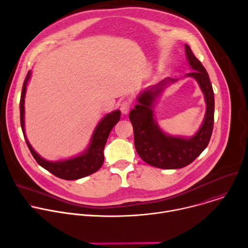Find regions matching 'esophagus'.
Here are the masks:
<instances>
[{
	"label": "esophagus",
	"instance_id": "obj_1",
	"mask_svg": "<svg viewBox=\"0 0 248 248\" xmlns=\"http://www.w3.org/2000/svg\"><path fill=\"white\" fill-rule=\"evenodd\" d=\"M130 107H131V101L130 100H124L121 104V107H120L121 108V112L124 115H126L129 112Z\"/></svg>",
	"mask_w": 248,
	"mask_h": 248
}]
</instances>
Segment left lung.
<instances>
[{
  "mask_svg": "<svg viewBox=\"0 0 248 248\" xmlns=\"http://www.w3.org/2000/svg\"><path fill=\"white\" fill-rule=\"evenodd\" d=\"M186 54L193 69V72L186 74V77L193 78L197 81L206 102L205 117L198 131L188 138L171 136L160 128L154 118V102L169 84L178 79L168 78L146 88L139 94L137 105L129 113L137 154L147 164L160 169H181L192 163L207 147L213 131L215 110L213 87L205 67L186 44Z\"/></svg>",
  "mask_w": 248,
  "mask_h": 248,
  "instance_id": "left-lung-1",
  "label": "left lung"
}]
</instances>
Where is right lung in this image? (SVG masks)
Instances as JSON below:
<instances>
[{"label":"right lung","instance_id":"1","mask_svg":"<svg viewBox=\"0 0 248 248\" xmlns=\"http://www.w3.org/2000/svg\"><path fill=\"white\" fill-rule=\"evenodd\" d=\"M31 76V70H29L25 80L23 82L19 110H20V125L26 141V144L36 162L48 171L60 179L66 181H76L93 172H96L104 163V147L107 142V139L112 128L118 124L121 119V111L117 110L110 114L106 115L97 124L93 135L91 137L90 144L87 149L80 155L57 162L47 161L38 155L32 146L30 145L28 139L25 135L24 128V98L26 93V86Z\"/></svg>","mask_w":248,"mask_h":248}]
</instances>
